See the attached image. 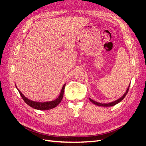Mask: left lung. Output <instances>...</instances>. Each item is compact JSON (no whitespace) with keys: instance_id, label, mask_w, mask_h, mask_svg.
<instances>
[{"instance_id":"1","label":"left lung","mask_w":146,"mask_h":146,"mask_svg":"<svg viewBox=\"0 0 146 146\" xmlns=\"http://www.w3.org/2000/svg\"><path fill=\"white\" fill-rule=\"evenodd\" d=\"M129 87H130V85L129 86V87H128L126 92H125V94H123L120 99H117V100L114 101V102H111V103H108V104H101V103L97 102L94 101L93 100H92V99H90V101L92 103H93L94 104L97 105H98V106H100V107H112V106H114V105H116L117 104L119 103V102H121L123 99H124L125 96H126L127 94L128 93V91H129Z\"/></svg>"}]
</instances>
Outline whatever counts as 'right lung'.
<instances>
[{"instance_id":"right-lung-1","label":"right lung","mask_w":146,"mask_h":146,"mask_svg":"<svg viewBox=\"0 0 146 146\" xmlns=\"http://www.w3.org/2000/svg\"><path fill=\"white\" fill-rule=\"evenodd\" d=\"M65 85H66L64 84L62 88V89H61L60 94L58 96V98L54 100H52L50 102H35V101L29 100V99L26 98V97H25L23 94V93H22V92L18 89H17V86H16V88L17 89V90H18L20 95L21 96L22 98L23 99L27 105H29L30 107H31L33 108H35V109L39 110H50V109H52V108L56 107V106L61 102V100H62L63 94H64Z\"/></svg>"}]
</instances>
